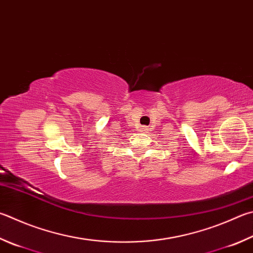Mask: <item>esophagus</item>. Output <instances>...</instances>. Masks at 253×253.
<instances>
[{
    "label": "esophagus",
    "instance_id": "esophagus-1",
    "mask_svg": "<svg viewBox=\"0 0 253 253\" xmlns=\"http://www.w3.org/2000/svg\"><path fill=\"white\" fill-rule=\"evenodd\" d=\"M144 130H146V128H144Z\"/></svg>",
    "mask_w": 253,
    "mask_h": 253
}]
</instances>
